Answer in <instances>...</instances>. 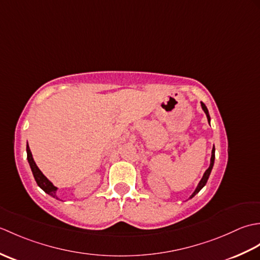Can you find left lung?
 I'll return each instance as SVG.
<instances>
[{
    "label": "left lung",
    "instance_id": "obj_1",
    "mask_svg": "<svg viewBox=\"0 0 260 260\" xmlns=\"http://www.w3.org/2000/svg\"><path fill=\"white\" fill-rule=\"evenodd\" d=\"M201 106H202V109L204 110V113H206V115H207V118H208V121L210 123V116H209V112H208V108L206 107V105H204L203 103H201ZM213 163H214V146H213V148H212V154H211V162H210V167H209V169L206 171V172H204V174H203V176H202V179H201V181H200V183H199V185H198V187L196 189V191L193 192V194L190 197V199L191 198H193L194 197L197 193L200 191L202 187L206 185V183H207V181H208V179H209V175H210V173H211V170H212V168H213Z\"/></svg>",
    "mask_w": 260,
    "mask_h": 260
}]
</instances>
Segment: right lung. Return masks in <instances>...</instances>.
Listing matches in <instances>:
<instances>
[{"mask_svg":"<svg viewBox=\"0 0 260 260\" xmlns=\"http://www.w3.org/2000/svg\"><path fill=\"white\" fill-rule=\"evenodd\" d=\"M26 154H27V162H29L30 164V168H31V171L33 173V176H35L36 179V182L37 184L41 187V189L45 191L46 193H48V194H50L51 197L58 199V197L56 196V191H57V187L54 186L50 181H49L45 175L42 174V172L40 170H39V168L37 167V164L35 162V159H33L32 157V154H31V151H30V147L29 145L26 144Z\"/></svg>","mask_w":260,"mask_h":260,"instance_id":"1","label":"right lung"}]
</instances>
